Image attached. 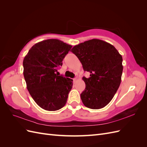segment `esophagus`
Wrapping results in <instances>:
<instances>
[{
	"label": "esophagus",
	"instance_id": "34e87169",
	"mask_svg": "<svg viewBox=\"0 0 147 147\" xmlns=\"http://www.w3.org/2000/svg\"><path fill=\"white\" fill-rule=\"evenodd\" d=\"M77 78H74V79H73V81H74V82L75 83V82H76V81H77Z\"/></svg>",
	"mask_w": 147,
	"mask_h": 147
}]
</instances>
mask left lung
I'll return each mask as SVG.
<instances>
[{
  "mask_svg": "<svg viewBox=\"0 0 147 147\" xmlns=\"http://www.w3.org/2000/svg\"><path fill=\"white\" fill-rule=\"evenodd\" d=\"M90 77H83L86 88L80 94L84 105L91 109L104 107L112 100L121 82L123 58L111 44L91 39L71 50Z\"/></svg>",
  "mask_w": 147,
  "mask_h": 147,
  "instance_id": "8db88e82",
  "label": "left lung"
}]
</instances>
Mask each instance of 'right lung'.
Listing matches in <instances>:
<instances>
[{"label":"right lung","instance_id":"1","mask_svg":"<svg viewBox=\"0 0 147 147\" xmlns=\"http://www.w3.org/2000/svg\"><path fill=\"white\" fill-rule=\"evenodd\" d=\"M72 47L58 39H48L35 43L24 57L23 75L27 89L44 110L56 111L66 104L73 80L55 72Z\"/></svg>","mask_w":147,"mask_h":147}]
</instances>
